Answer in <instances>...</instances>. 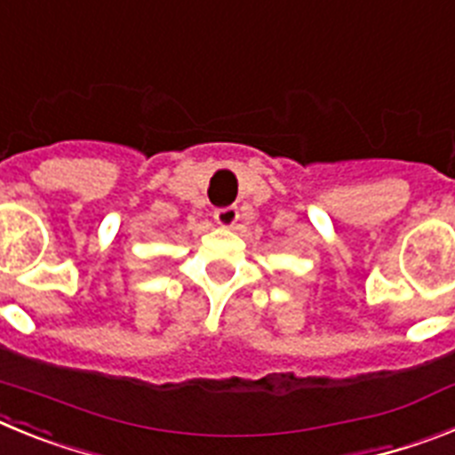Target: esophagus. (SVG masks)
<instances>
[{
    "label": "esophagus",
    "mask_w": 455,
    "mask_h": 455,
    "mask_svg": "<svg viewBox=\"0 0 455 455\" xmlns=\"http://www.w3.org/2000/svg\"><path fill=\"white\" fill-rule=\"evenodd\" d=\"M214 220H216V225H219V228L230 230V228H235V225H236V220H239V212H236V207L216 209Z\"/></svg>",
    "instance_id": "1"
}]
</instances>
